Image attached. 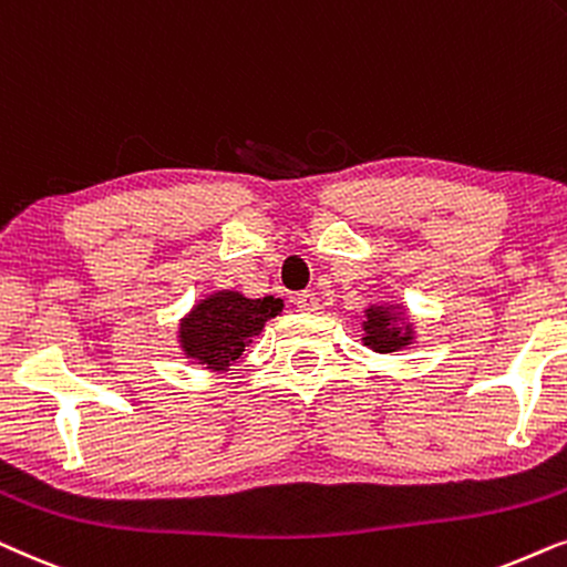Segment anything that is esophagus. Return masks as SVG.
I'll use <instances>...</instances> for the list:
<instances>
[{"instance_id": "1", "label": "esophagus", "mask_w": 567, "mask_h": 567, "mask_svg": "<svg viewBox=\"0 0 567 567\" xmlns=\"http://www.w3.org/2000/svg\"><path fill=\"white\" fill-rule=\"evenodd\" d=\"M292 303L298 306V311H306V313L319 311V296H316V292H311V290L298 292V296H296V300H292Z\"/></svg>"}]
</instances>
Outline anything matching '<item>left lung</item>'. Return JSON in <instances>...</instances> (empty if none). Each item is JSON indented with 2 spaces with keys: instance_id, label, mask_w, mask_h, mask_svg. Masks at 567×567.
Returning a JSON list of instances; mask_svg holds the SVG:
<instances>
[{
  "instance_id": "1",
  "label": "left lung",
  "mask_w": 567,
  "mask_h": 567,
  "mask_svg": "<svg viewBox=\"0 0 567 567\" xmlns=\"http://www.w3.org/2000/svg\"><path fill=\"white\" fill-rule=\"evenodd\" d=\"M365 337L362 342L373 347L375 352H396L412 342V327H396L394 308L386 306H371L365 311V321H362Z\"/></svg>"
}]
</instances>
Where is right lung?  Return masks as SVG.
<instances>
[{
	"instance_id": "obj_1",
	"label": "right lung",
	"mask_w": 567,
	"mask_h": 567,
	"mask_svg": "<svg viewBox=\"0 0 567 567\" xmlns=\"http://www.w3.org/2000/svg\"><path fill=\"white\" fill-rule=\"evenodd\" d=\"M282 311L279 298H244L236 290H220L199 300L181 321L178 342L186 358L213 371H228L246 344L259 337L264 323Z\"/></svg>"
}]
</instances>
